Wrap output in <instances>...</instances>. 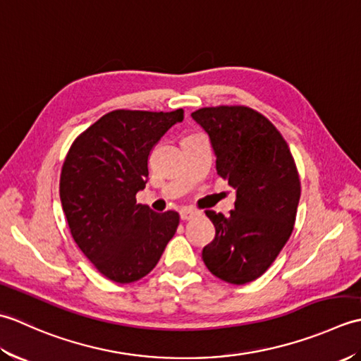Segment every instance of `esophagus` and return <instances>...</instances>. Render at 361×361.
<instances>
[{
	"label": "esophagus",
	"mask_w": 361,
	"mask_h": 361,
	"mask_svg": "<svg viewBox=\"0 0 361 361\" xmlns=\"http://www.w3.org/2000/svg\"><path fill=\"white\" fill-rule=\"evenodd\" d=\"M198 214H200V212L195 211V209H190V208H183V209L180 211V217H181V220H190V219L197 217Z\"/></svg>",
	"instance_id": "1"
}]
</instances>
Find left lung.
Here are the masks:
<instances>
[{"label": "left lung", "mask_w": 361, "mask_h": 361, "mask_svg": "<svg viewBox=\"0 0 361 361\" xmlns=\"http://www.w3.org/2000/svg\"><path fill=\"white\" fill-rule=\"evenodd\" d=\"M192 118L211 137L217 173L235 189L228 217L204 211L216 237L203 248V262L219 279L242 286L270 268L293 233L298 169L279 130L250 106H204Z\"/></svg>", "instance_id": "obj_1"}]
</instances>
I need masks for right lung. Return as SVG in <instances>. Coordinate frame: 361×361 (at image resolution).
Here are the masks:
<instances>
[{
  "mask_svg": "<svg viewBox=\"0 0 361 361\" xmlns=\"http://www.w3.org/2000/svg\"><path fill=\"white\" fill-rule=\"evenodd\" d=\"M185 111L113 110L82 132L60 173V200L74 242L96 270L118 283L149 274L176 233L175 211L136 203L149 155Z\"/></svg>",
  "mask_w": 361,
  "mask_h": 361,
  "instance_id": "obj_1",
  "label": "right lung"
}]
</instances>
